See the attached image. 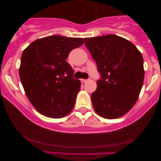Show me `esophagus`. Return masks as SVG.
Segmentation results:
<instances>
[{
	"mask_svg": "<svg viewBox=\"0 0 161 161\" xmlns=\"http://www.w3.org/2000/svg\"><path fill=\"white\" fill-rule=\"evenodd\" d=\"M80 81L82 83H85V82H86V81H87V79H80Z\"/></svg>",
	"mask_w": 161,
	"mask_h": 161,
	"instance_id": "esophagus-1",
	"label": "esophagus"
}]
</instances>
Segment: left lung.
I'll use <instances>...</instances> for the list:
<instances>
[{
  "label": "left lung",
  "mask_w": 161,
  "mask_h": 161,
  "mask_svg": "<svg viewBox=\"0 0 161 161\" xmlns=\"http://www.w3.org/2000/svg\"><path fill=\"white\" fill-rule=\"evenodd\" d=\"M84 43L101 76L91 96L94 108L103 118L121 117L133 108L142 88V55L133 43L114 34L85 38Z\"/></svg>",
  "instance_id": "8db88e82"
}]
</instances>
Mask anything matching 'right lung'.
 <instances>
[{
	"label": "right lung",
	"mask_w": 161,
	"mask_h": 161,
	"mask_svg": "<svg viewBox=\"0 0 161 161\" xmlns=\"http://www.w3.org/2000/svg\"><path fill=\"white\" fill-rule=\"evenodd\" d=\"M83 38L53 35L33 42L21 56L19 74L25 94L39 113L62 118L69 114L80 89V81L66 59Z\"/></svg>",
	"instance_id": "obj_1"
}]
</instances>
